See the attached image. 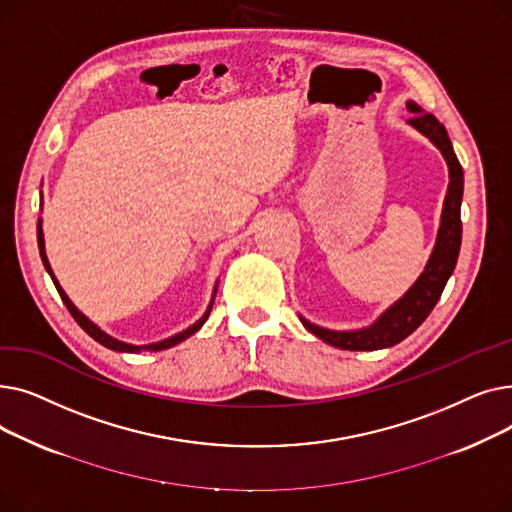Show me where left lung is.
<instances>
[{"label":"left lung","instance_id":"obj_1","mask_svg":"<svg viewBox=\"0 0 512 512\" xmlns=\"http://www.w3.org/2000/svg\"><path fill=\"white\" fill-rule=\"evenodd\" d=\"M407 107L409 112H413V118L409 120V124L417 128L421 134H425V137L440 149V153L444 155L448 164L450 182L444 197L436 247L432 255H429L425 270L421 272L417 282L405 292V297L398 299L392 307H388L378 319H375L371 326L363 330L336 332V330L315 326L303 315H299L303 326L311 334H315L317 338L336 348H342V351H378V348L394 346L405 340L409 334H413L440 301L442 290L454 272L456 259H459L461 234H463V224H461V201H463V184H465L463 168L454 155L446 128L436 120V116L423 112L421 107L413 101H409Z\"/></svg>","mask_w":512,"mask_h":512}]
</instances>
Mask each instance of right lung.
<instances>
[{
  "label": "right lung",
  "mask_w": 512,
  "mask_h": 512,
  "mask_svg": "<svg viewBox=\"0 0 512 512\" xmlns=\"http://www.w3.org/2000/svg\"><path fill=\"white\" fill-rule=\"evenodd\" d=\"M37 242H39V251H41V259H43V265H45V270H47V274L51 276V280H53V284H56V288H58V292H60V297H62V301H64V305H66V309L70 311V315L76 319V324L83 328L93 340H97L99 344H103L105 348H112V351H118V353H141V351H166V348H170V346H174V344H178V342H182V340H186L188 336H193L197 330H201V326L205 324V319L209 317V311H211V307H213V299H211V303H209V307H207V311H205V315L197 321V324H193L191 328H186V330H182L180 334H176V336H172V338H166V340H159V342H153V344H145V346H137V344H128V342H122V340H116V338H112L110 334H105L101 328H97L93 321L87 317V315H83L80 313L76 307H74V303L68 299V294L62 290V286H60V282L56 280V276H53V272H51V265H49V261H47V255H45V240H43V228H41V218H39V224H37ZM215 290H218V286H215ZM215 290H213V297H215Z\"/></svg>",
  "instance_id": "add662e5"
}]
</instances>
